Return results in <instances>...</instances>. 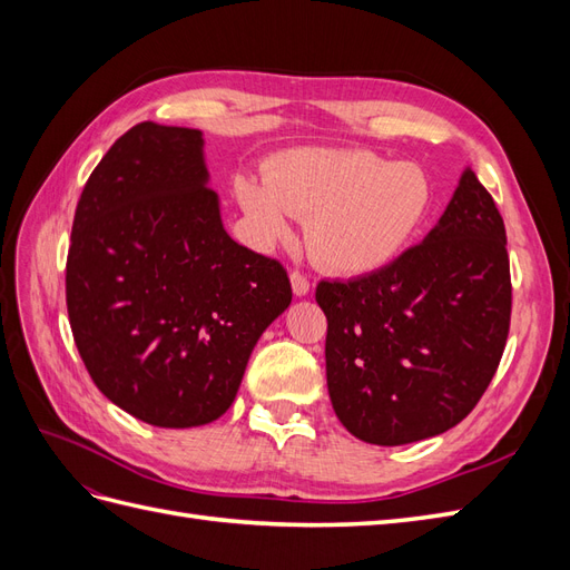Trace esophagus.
<instances>
[{"label":"esophagus","instance_id":"esophagus-1","mask_svg":"<svg viewBox=\"0 0 570 570\" xmlns=\"http://www.w3.org/2000/svg\"><path fill=\"white\" fill-rule=\"evenodd\" d=\"M289 283H292V292H295L297 297L308 295V289H312V285H308L306 275H304L302 271H292V273H289Z\"/></svg>","mask_w":570,"mask_h":570}]
</instances>
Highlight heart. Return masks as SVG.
Listing matches in <instances>:
<instances>
[{"instance_id": "heart-1", "label": "heart", "mask_w": 570, "mask_h": 570, "mask_svg": "<svg viewBox=\"0 0 570 570\" xmlns=\"http://www.w3.org/2000/svg\"><path fill=\"white\" fill-rule=\"evenodd\" d=\"M235 195L262 239L289 233V216L308 218L314 258L335 273L387 266L419 233L433 185L416 164H394L366 149H289L264 170V183L237 178Z\"/></svg>"}]
</instances>
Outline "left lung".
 I'll list each match as a JSON object with an SVG mask.
<instances>
[{"label":"left lung","mask_w":570,"mask_h":570,"mask_svg":"<svg viewBox=\"0 0 570 570\" xmlns=\"http://www.w3.org/2000/svg\"><path fill=\"white\" fill-rule=\"evenodd\" d=\"M316 302L340 423L381 446L435 438L473 411L507 347L504 218L465 168L421 245L361 278L321 281Z\"/></svg>","instance_id":"8db88e82"}]
</instances>
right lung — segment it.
<instances>
[{"label": "right lung", "mask_w": 570, "mask_h": 570, "mask_svg": "<svg viewBox=\"0 0 570 570\" xmlns=\"http://www.w3.org/2000/svg\"><path fill=\"white\" fill-rule=\"evenodd\" d=\"M195 128L145 120L82 187L66 258L76 347L99 392L159 428L226 413L287 271L226 233Z\"/></svg>", "instance_id": "add662e5"}]
</instances>
